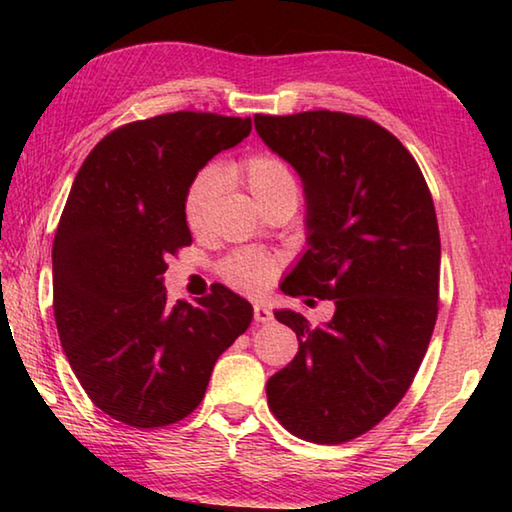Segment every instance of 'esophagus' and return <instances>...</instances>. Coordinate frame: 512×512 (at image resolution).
<instances>
[{
  "label": "esophagus",
  "instance_id": "34e87169",
  "mask_svg": "<svg viewBox=\"0 0 512 512\" xmlns=\"http://www.w3.org/2000/svg\"><path fill=\"white\" fill-rule=\"evenodd\" d=\"M253 316H255V323H271V320H273L271 309H268L264 302H255Z\"/></svg>",
  "mask_w": 512,
  "mask_h": 512
}]
</instances>
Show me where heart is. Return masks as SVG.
<instances>
[{
    "label": "heart",
    "instance_id": "1",
    "mask_svg": "<svg viewBox=\"0 0 512 512\" xmlns=\"http://www.w3.org/2000/svg\"><path fill=\"white\" fill-rule=\"evenodd\" d=\"M221 178L244 185L259 207L273 203L277 198H298L296 173L273 153L246 155L244 160L225 164L221 173L212 167L203 169L192 180L185 196V221L194 232L203 230L212 205L221 194ZM275 268L277 262L271 255L259 253V250H241L225 259L221 264V275L235 289L257 293L273 280Z\"/></svg>",
    "mask_w": 512,
    "mask_h": 512
}]
</instances>
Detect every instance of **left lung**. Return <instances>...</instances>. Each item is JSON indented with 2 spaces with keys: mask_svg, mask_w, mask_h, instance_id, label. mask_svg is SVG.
Returning a JSON list of instances; mask_svg holds the SVG:
<instances>
[{
  "mask_svg": "<svg viewBox=\"0 0 512 512\" xmlns=\"http://www.w3.org/2000/svg\"><path fill=\"white\" fill-rule=\"evenodd\" d=\"M255 131L305 192L307 250L282 291L334 300L318 327L275 309L298 354L268 379V406L293 436L348 443L395 409L427 352L438 316L436 210L418 162L375 121L311 110L255 115Z\"/></svg>",
  "mask_w": 512,
  "mask_h": 512,
  "instance_id": "1",
  "label": "left lung"
}]
</instances>
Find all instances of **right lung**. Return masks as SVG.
Wrapping results in <instances>:
<instances>
[{
	"instance_id": "right-lung-1",
	"label": "right lung",
	"mask_w": 512,
	"mask_h": 512,
	"mask_svg": "<svg viewBox=\"0 0 512 512\" xmlns=\"http://www.w3.org/2000/svg\"><path fill=\"white\" fill-rule=\"evenodd\" d=\"M250 128V117L214 112L133 121L76 173L51 250L54 316L76 379L110 418L137 429L187 418L253 320V305L225 287L169 305L162 284L167 257L192 244L189 185Z\"/></svg>"
}]
</instances>
